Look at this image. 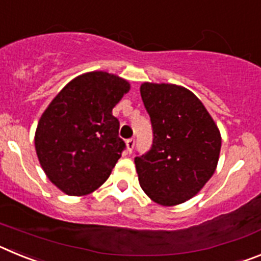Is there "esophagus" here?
I'll return each mask as SVG.
<instances>
[{"label": "esophagus", "instance_id": "34e87169", "mask_svg": "<svg viewBox=\"0 0 261 261\" xmlns=\"http://www.w3.org/2000/svg\"><path fill=\"white\" fill-rule=\"evenodd\" d=\"M125 145H126V151L132 153L133 147H135V138H129V140H126Z\"/></svg>", "mask_w": 261, "mask_h": 261}]
</instances>
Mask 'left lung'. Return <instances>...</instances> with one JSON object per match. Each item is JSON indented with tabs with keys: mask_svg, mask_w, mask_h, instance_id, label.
Returning <instances> with one entry per match:
<instances>
[{
	"mask_svg": "<svg viewBox=\"0 0 261 261\" xmlns=\"http://www.w3.org/2000/svg\"><path fill=\"white\" fill-rule=\"evenodd\" d=\"M140 93L154 138L150 150L135 158L138 181L156 204L179 205L213 176L221 151L220 129L186 87L144 82Z\"/></svg>",
	"mask_w": 261,
	"mask_h": 261,
	"instance_id": "left-lung-1",
	"label": "left lung"
}]
</instances>
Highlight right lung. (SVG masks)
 I'll return each instance as SVG.
<instances>
[{"label": "right lung", "instance_id": "right-lung-1", "mask_svg": "<svg viewBox=\"0 0 261 261\" xmlns=\"http://www.w3.org/2000/svg\"><path fill=\"white\" fill-rule=\"evenodd\" d=\"M129 90L119 75L89 71L71 80L43 112L36 155L60 191L85 196L107 180L125 147L112 108Z\"/></svg>", "mask_w": 261, "mask_h": 261}]
</instances>
